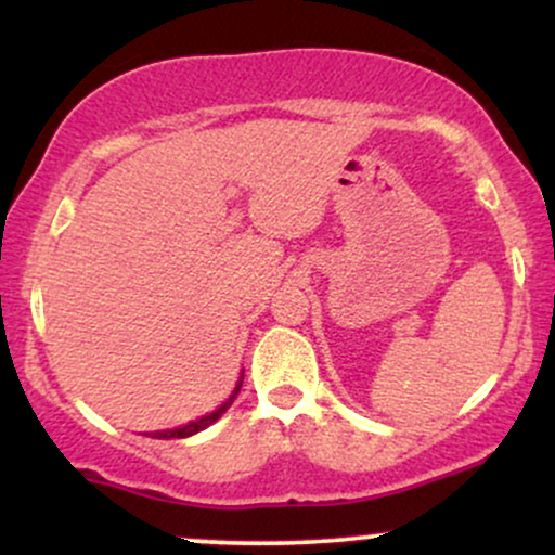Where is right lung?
I'll use <instances>...</instances> for the list:
<instances>
[{
  "instance_id": "add662e5",
  "label": "right lung",
  "mask_w": 555,
  "mask_h": 555,
  "mask_svg": "<svg viewBox=\"0 0 555 555\" xmlns=\"http://www.w3.org/2000/svg\"><path fill=\"white\" fill-rule=\"evenodd\" d=\"M240 388H242V380L237 386H234V391H232V397H229L224 404L219 406V410L216 412H211V415H206V417H201V420H195V423H188V425H182V428H175V430H156V433H151V438H188V436H195L197 430H203V428H208V425L211 423H216V420H219L221 415H224V412L229 410V406H232V401L237 399V393H240Z\"/></svg>"
}]
</instances>
